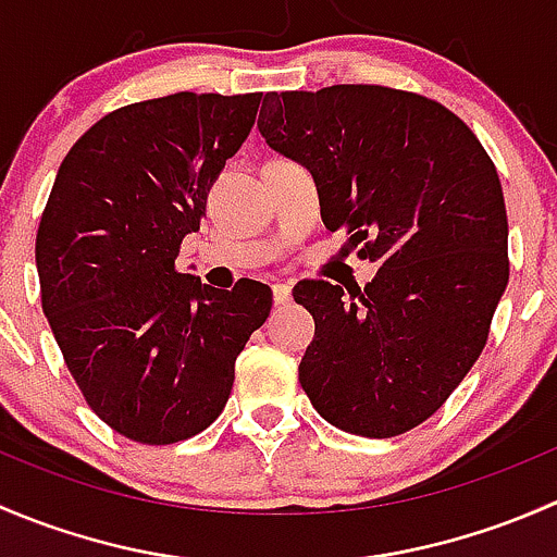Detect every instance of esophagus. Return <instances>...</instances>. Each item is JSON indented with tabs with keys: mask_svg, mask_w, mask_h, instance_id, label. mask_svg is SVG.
<instances>
[{
	"mask_svg": "<svg viewBox=\"0 0 557 557\" xmlns=\"http://www.w3.org/2000/svg\"><path fill=\"white\" fill-rule=\"evenodd\" d=\"M272 294H274V305H288V301L294 299V294H290V285H285V283L272 285Z\"/></svg>",
	"mask_w": 557,
	"mask_h": 557,
	"instance_id": "1",
	"label": "esophagus"
}]
</instances>
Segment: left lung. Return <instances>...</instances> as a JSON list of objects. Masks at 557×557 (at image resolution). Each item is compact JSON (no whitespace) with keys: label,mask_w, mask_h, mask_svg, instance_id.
<instances>
[{"label":"left lung","mask_w":557,"mask_h":557,"mask_svg":"<svg viewBox=\"0 0 557 557\" xmlns=\"http://www.w3.org/2000/svg\"><path fill=\"white\" fill-rule=\"evenodd\" d=\"M258 132L310 170L325 228L380 261L363 290L294 288L314 318L301 387L347 434L414 429L474 367L509 283L496 166L447 107L383 86L267 94Z\"/></svg>","instance_id":"obj_1"}]
</instances>
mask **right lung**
<instances>
[{
	"label": "right lung",
	"instance_id": "obj_1",
	"mask_svg": "<svg viewBox=\"0 0 557 557\" xmlns=\"http://www.w3.org/2000/svg\"><path fill=\"white\" fill-rule=\"evenodd\" d=\"M261 94L121 107L61 161L37 232L42 312L88 407L121 436L172 445L223 412L234 361L272 288L205 285L174 267Z\"/></svg>",
	"mask_w": 557,
	"mask_h": 557
}]
</instances>
